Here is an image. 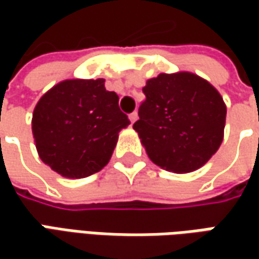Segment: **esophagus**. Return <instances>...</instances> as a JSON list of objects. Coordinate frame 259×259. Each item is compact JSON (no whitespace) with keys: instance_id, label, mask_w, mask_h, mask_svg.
Instances as JSON below:
<instances>
[{"instance_id":"esophagus-1","label":"esophagus","mask_w":259,"mask_h":259,"mask_svg":"<svg viewBox=\"0 0 259 259\" xmlns=\"http://www.w3.org/2000/svg\"><path fill=\"white\" fill-rule=\"evenodd\" d=\"M137 119H138V114H137V112H133V114L130 115V121H131L133 124H134Z\"/></svg>"}]
</instances>
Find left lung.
<instances>
[{"mask_svg": "<svg viewBox=\"0 0 259 259\" xmlns=\"http://www.w3.org/2000/svg\"><path fill=\"white\" fill-rule=\"evenodd\" d=\"M143 91L134 130L150 160L177 174L203 167L224 141L226 105L219 91L184 70L151 77Z\"/></svg>", "mask_w": 259, "mask_h": 259, "instance_id": "left-lung-1", "label": "left lung"}]
</instances>
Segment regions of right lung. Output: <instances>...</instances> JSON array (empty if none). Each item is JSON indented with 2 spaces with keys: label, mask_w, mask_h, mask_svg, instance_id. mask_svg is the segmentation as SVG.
Wrapping results in <instances>:
<instances>
[{
  "label": "right lung",
  "mask_w": 259,
  "mask_h": 259,
  "mask_svg": "<svg viewBox=\"0 0 259 259\" xmlns=\"http://www.w3.org/2000/svg\"><path fill=\"white\" fill-rule=\"evenodd\" d=\"M105 79H66L35 105L31 131L41 161L66 179L98 173L109 163L130 119Z\"/></svg>",
  "instance_id": "right-lung-1"
}]
</instances>
